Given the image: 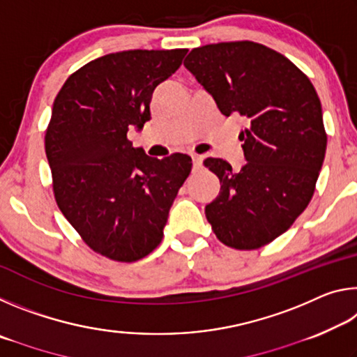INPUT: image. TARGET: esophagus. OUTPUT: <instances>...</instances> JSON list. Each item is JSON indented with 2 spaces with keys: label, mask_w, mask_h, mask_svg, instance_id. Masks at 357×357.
<instances>
[{
  "label": "esophagus",
  "mask_w": 357,
  "mask_h": 357,
  "mask_svg": "<svg viewBox=\"0 0 357 357\" xmlns=\"http://www.w3.org/2000/svg\"><path fill=\"white\" fill-rule=\"evenodd\" d=\"M192 155V164H193V170H198V168H202L203 164V157L198 155V154H190Z\"/></svg>",
  "instance_id": "obj_1"
}]
</instances>
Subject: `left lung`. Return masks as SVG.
Listing matches in <instances>:
<instances>
[{
	"instance_id": "8db88e82",
	"label": "left lung",
	"mask_w": 357,
	"mask_h": 357,
	"mask_svg": "<svg viewBox=\"0 0 357 357\" xmlns=\"http://www.w3.org/2000/svg\"><path fill=\"white\" fill-rule=\"evenodd\" d=\"M184 66L222 114L249 121L239 135L247 160L239 172L215 157L203 162L220 179L204 214L220 243L259 249L285 233L312 200L328 144L321 102L304 72L257 42L193 48Z\"/></svg>"
}]
</instances>
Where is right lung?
Segmentation results:
<instances>
[{
    "label": "right lung",
    "mask_w": 357,
    "mask_h": 357,
    "mask_svg": "<svg viewBox=\"0 0 357 357\" xmlns=\"http://www.w3.org/2000/svg\"><path fill=\"white\" fill-rule=\"evenodd\" d=\"M187 48L126 50L74 72L59 89L45 132L58 208L84 244L114 261L149 255L192 159L134 148L128 132L151 119L157 84L179 69Z\"/></svg>",
    "instance_id": "right-lung-1"
}]
</instances>
